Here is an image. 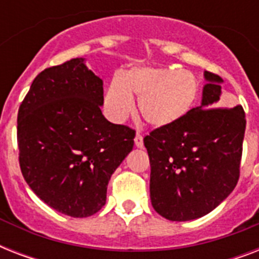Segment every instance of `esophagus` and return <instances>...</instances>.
<instances>
[{
	"label": "esophagus",
	"instance_id": "1",
	"mask_svg": "<svg viewBox=\"0 0 259 259\" xmlns=\"http://www.w3.org/2000/svg\"><path fill=\"white\" fill-rule=\"evenodd\" d=\"M134 142H136V146H137V148H142V145H144V137H142V134H136Z\"/></svg>",
	"mask_w": 259,
	"mask_h": 259
}]
</instances>
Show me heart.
Returning <instances> with one entry per match:
<instances>
[{
	"mask_svg": "<svg viewBox=\"0 0 259 259\" xmlns=\"http://www.w3.org/2000/svg\"><path fill=\"white\" fill-rule=\"evenodd\" d=\"M200 83L191 71L176 67H136L110 80L105 94L107 113L122 121L133 111V97L149 125L166 129L187 117L196 105Z\"/></svg>",
	"mask_w": 259,
	"mask_h": 259,
	"instance_id": "heart-1",
	"label": "heart"
}]
</instances>
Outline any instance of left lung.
<instances>
[{"label":"left lung","instance_id":"obj_1","mask_svg":"<svg viewBox=\"0 0 259 259\" xmlns=\"http://www.w3.org/2000/svg\"><path fill=\"white\" fill-rule=\"evenodd\" d=\"M203 99L179 123L144 138L150 200L168 221L197 219L217 208L239 180L246 117L242 106L217 107L223 82L205 71Z\"/></svg>","mask_w":259,"mask_h":259}]
</instances>
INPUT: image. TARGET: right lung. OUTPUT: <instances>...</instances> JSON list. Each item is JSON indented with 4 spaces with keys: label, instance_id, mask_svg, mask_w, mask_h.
Wrapping results in <instances>:
<instances>
[{
    "label": "right lung",
    "instance_id": "obj_1",
    "mask_svg": "<svg viewBox=\"0 0 259 259\" xmlns=\"http://www.w3.org/2000/svg\"><path fill=\"white\" fill-rule=\"evenodd\" d=\"M102 105V79L76 58L41 71L18 109L22 176L68 217H91L105 205L110 177L133 149L136 130L107 121Z\"/></svg>",
    "mask_w": 259,
    "mask_h": 259
}]
</instances>
